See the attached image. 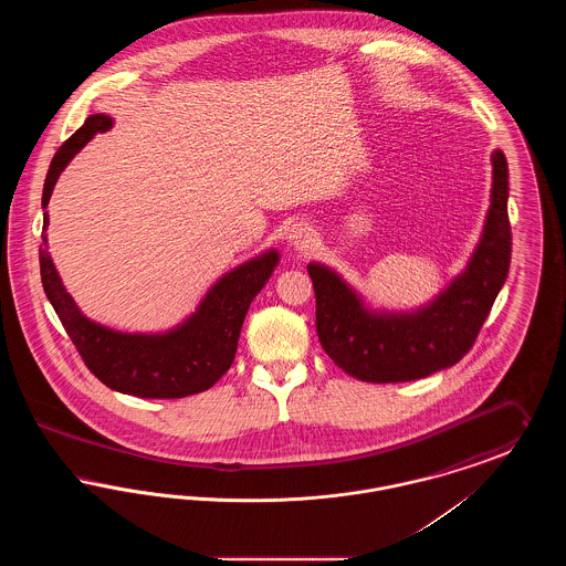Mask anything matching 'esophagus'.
<instances>
[{"mask_svg":"<svg viewBox=\"0 0 566 566\" xmlns=\"http://www.w3.org/2000/svg\"><path fill=\"white\" fill-rule=\"evenodd\" d=\"M286 240L295 250H303V248H307L310 243L314 242V231L305 222H296L289 229Z\"/></svg>","mask_w":566,"mask_h":566,"instance_id":"obj_1","label":"esophagus"}]
</instances>
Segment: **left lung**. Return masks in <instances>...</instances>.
<instances>
[{
    "mask_svg": "<svg viewBox=\"0 0 566 566\" xmlns=\"http://www.w3.org/2000/svg\"><path fill=\"white\" fill-rule=\"evenodd\" d=\"M490 161L492 189L482 238L467 268L424 305L401 312L371 307L333 268L318 261L307 265L318 339L348 376L374 384L411 381L457 365L471 350L512 259L507 159L494 150Z\"/></svg>",
    "mask_w": 566,
    "mask_h": 566,
    "instance_id": "obj_1",
    "label": "left lung"
}]
</instances>
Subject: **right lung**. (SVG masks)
Instances as JSON below:
<instances>
[{
	"instance_id": "obj_1",
	"label": "right lung",
	"mask_w": 566,
	"mask_h": 566,
	"mask_svg": "<svg viewBox=\"0 0 566 566\" xmlns=\"http://www.w3.org/2000/svg\"><path fill=\"white\" fill-rule=\"evenodd\" d=\"M112 125L108 114H91L51 161L42 192V286L82 360L108 388L142 399H182L212 388L233 365L248 307L277 268L280 252L270 248L220 275L195 312L167 331L127 333L84 316L51 259L46 208L61 171Z\"/></svg>"
}]
</instances>
